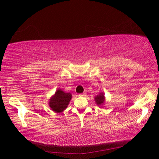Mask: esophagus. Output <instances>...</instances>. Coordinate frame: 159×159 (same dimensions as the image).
Returning a JSON list of instances; mask_svg holds the SVG:
<instances>
[{
    "label": "esophagus",
    "instance_id": "1",
    "mask_svg": "<svg viewBox=\"0 0 159 159\" xmlns=\"http://www.w3.org/2000/svg\"><path fill=\"white\" fill-rule=\"evenodd\" d=\"M85 95H86V93H81L80 95H81V96H84Z\"/></svg>",
    "mask_w": 159,
    "mask_h": 159
}]
</instances>
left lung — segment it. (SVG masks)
<instances>
[{"instance_id": "1", "label": "left lung", "mask_w": 159, "mask_h": 159, "mask_svg": "<svg viewBox=\"0 0 159 159\" xmlns=\"http://www.w3.org/2000/svg\"><path fill=\"white\" fill-rule=\"evenodd\" d=\"M95 103L98 106H102L103 105V103H105V96H104V93H101L96 96L95 97Z\"/></svg>"}]
</instances>
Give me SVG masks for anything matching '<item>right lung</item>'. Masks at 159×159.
Wrapping results in <instances>:
<instances>
[{
  "instance_id": "add662e5",
  "label": "right lung",
  "mask_w": 159,
  "mask_h": 159,
  "mask_svg": "<svg viewBox=\"0 0 159 159\" xmlns=\"http://www.w3.org/2000/svg\"><path fill=\"white\" fill-rule=\"evenodd\" d=\"M71 99V94L65 93L61 89H58L49 101V106L51 110L56 113H61L67 108Z\"/></svg>"
}]
</instances>
